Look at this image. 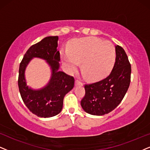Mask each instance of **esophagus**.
I'll return each mask as SVG.
<instances>
[{"label":"esophagus","mask_w":150,"mask_h":150,"mask_svg":"<svg viewBox=\"0 0 150 150\" xmlns=\"http://www.w3.org/2000/svg\"><path fill=\"white\" fill-rule=\"evenodd\" d=\"M75 86H83V83H81L80 81L77 79V80L75 81Z\"/></svg>","instance_id":"1"}]
</instances>
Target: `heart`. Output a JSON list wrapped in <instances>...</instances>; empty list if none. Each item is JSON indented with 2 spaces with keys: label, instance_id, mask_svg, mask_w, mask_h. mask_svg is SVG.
<instances>
[{
  "label": "heart",
  "instance_id": "1",
  "mask_svg": "<svg viewBox=\"0 0 150 150\" xmlns=\"http://www.w3.org/2000/svg\"><path fill=\"white\" fill-rule=\"evenodd\" d=\"M61 56L69 71H75L81 62V70L89 80L103 79L115 61V48L109 41L88 37L72 41L68 50H61Z\"/></svg>",
  "mask_w": 150,
  "mask_h": 150
}]
</instances>
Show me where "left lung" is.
<instances>
[{"label": "left lung", "mask_w": 150, "mask_h": 150, "mask_svg": "<svg viewBox=\"0 0 150 150\" xmlns=\"http://www.w3.org/2000/svg\"><path fill=\"white\" fill-rule=\"evenodd\" d=\"M116 57L112 71L105 79L85 84L82 109L89 114L103 115L115 109L127 91L131 80V64L125 51L115 45Z\"/></svg>", "instance_id": "8db88e82"}]
</instances>
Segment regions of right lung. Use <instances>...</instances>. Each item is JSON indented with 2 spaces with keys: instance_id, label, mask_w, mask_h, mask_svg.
Listing matches in <instances>:
<instances>
[{
  "instance_id": "add662e5",
  "label": "right lung",
  "mask_w": 150,
  "mask_h": 150,
  "mask_svg": "<svg viewBox=\"0 0 150 150\" xmlns=\"http://www.w3.org/2000/svg\"><path fill=\"white\" fill-rule=\"evenodd\" d=\"M58 37H47L28 49L19 66L18 85L21 96L28 109L41 117H50L62 111L64 96L74 87L75 79L59 69L60 53L57 50ZM34 57L45 60L51 66L50 81L42 89L35 90L27 86L24 71Z\"/></svg>"
}]
</instances>
